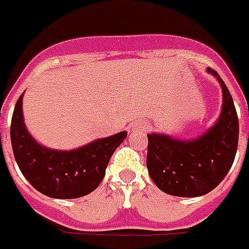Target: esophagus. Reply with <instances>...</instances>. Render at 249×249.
I'll list each match as a JSON object with an SVG mask.
<instances>
[{"instance_id": "1", "label": "esophagus", "mask_w": 249, "mask_h": 249, "mask_svg": "<svg viewBox=\"0 0 249 249\" xmlns=\"http://www.w3.org/2000/svg\"><path fill=\"white\" fill-rule=\"evenodd\" d=\"M144 126H142V124H137V126H131V130L133 131H141V130H144Z\"/></svg>"}]
</instances>
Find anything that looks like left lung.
Returning <instances> with one entry per match:
<instances>
[{
    "instance_id": "obj_1",
    "label": "left lung",
    "mask_w": 249,
    "mask_h": 249,
    "mask_svg": "<svg viewBox=\"0 0 249 249\" xmlns=\"http://www.w3.org/2000/svg\"><path fill=\"white\" fill-rule=\"evenodd\" d=\"M223 89V107L216 123L193 139L166 134L147 135L146 166L158 189L177 197H200L223 181L234 161L239 142V119L229 89L212 68Z\"/></svg>"
}]
</instances>
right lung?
I'll list each match as a JSON object with an SVG mask.
<instances>
[{
    "instance_id": "1",
    "label": "right lung",
    "mask_w": 249,
    "mask_h": 249,
    "mask_svg": "<svg viewBox=\"0 0 249 249\" xmlns=\"http://www.w3.org/2000/svg\"><path fill=\"white\" fill-rule=\"evenodd\" d=\"M22 96L16 103L10 139L16 162L28 182L52 198H79L96 189L111 156L127 137L126 131L89 142L73 150H54L32 137L22 115Z\"/></svg>"
}]
</instances>
